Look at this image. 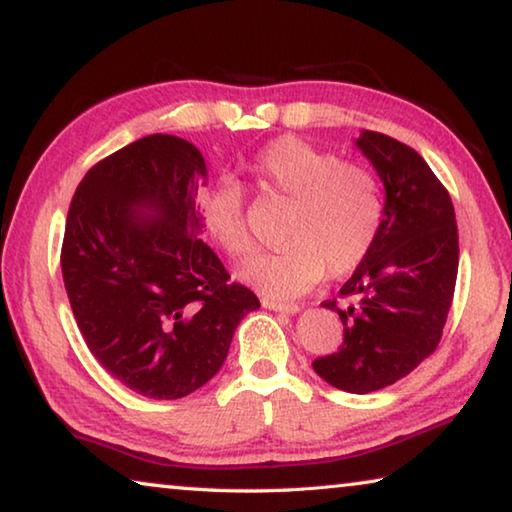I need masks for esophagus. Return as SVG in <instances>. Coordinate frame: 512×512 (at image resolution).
Masks as SVG:
<instances>
[{"mask_svg": "<svg viewBox=\"0 0 512 512\" xmlns=\"http://www.w3.org/2000/svg\"><path fill=\"white\" fill-rule=\"evenodd\" d=\"M262 307L271 309V311H280V314H298V311H300L296 302H280V300H273V298H262Z\"/></svg>", "mask_w": 512, "mask_h": 512, "instance_id": "esophagus-1", "label": "esophagus"}]
</instances>
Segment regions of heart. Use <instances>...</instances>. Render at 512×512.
I'll return each mask as SVG.
<instances>
[{"instance_id":"obj_1","label":"heart","mask_w":512,"mask_h":512,"mask_svg":"<svg viewBox=\"0 0 512 512\" xmlns=\"http://www.w3.org/2000/svg\"><path fill=\"white\" fill-rule=\"evenodd\" d=\"M253 183L268 196L291 201L282 230L287 246L264 253L239 271V280L266 298H296L323 280L345 277L363 264L384 219L381 189L368 167L343 162L296 135L268 142L248 164ZM207 235L232 259L255 250L246 225V192L221 176L198 198Z\"/></svg>"}]
</instances>
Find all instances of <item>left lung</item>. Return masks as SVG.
Masks as SVG:
<instances>
[{"instance_id":"8db88e82","label":"left lung","mask_w":512,"mask_h":512,"mask_svg":"<svg viewBox=\"0 0 512 512\" xmlns=\"http://www.w3.org/2000/svg\"><path fill=\"white\" fill-rule=\"evenodd\" d=\"M357 149L384 183V219L370 255L341 287L343 345L311 366L327 384L372 393L395 384L436 350L452 307L458 230L452 198L411 146L361 131Z\"/></svg>"}]
</instances>
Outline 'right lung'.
I'll return each instance as SVG.
<instances>
[{
  "instance_id": "obj_1",
  "label": "right lung",
  "mask_w": 512,
  "mask_h": 512,
  "mask_svg": "<svg viewBox=\"0 0 512 512\" xmlns=\"http://www.w3.org/2000/svg\"><path fill=\"white\" fill-rule=\"evenodd\" d=\"M205 180L194 144L149 135L94 164L67 212L60 266L76 325L94 359L151 400L207 384L259 309L201 239Z\"/></svg>"
}]
</instances>
